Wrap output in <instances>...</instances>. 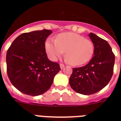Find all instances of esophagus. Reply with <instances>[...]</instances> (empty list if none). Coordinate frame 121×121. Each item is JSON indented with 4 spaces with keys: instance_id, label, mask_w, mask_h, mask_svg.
Masks as SVG:
<instances>
[{
    "instance_id": "34e87169",
    "label": "esophagus",
    "mask_w": 121,
    "mask_h": 121,
    "mask_svg": "<svg viewBox=\"0 0 121 121\" xmlns=\"http://www.w3.org/2000/svg\"><path fill=\"white\" fill-rule=\"evenodd\" d=\"M60 68H61V69H63V68L64 67V64H60Z\"/></svg>"
}]
</instances>
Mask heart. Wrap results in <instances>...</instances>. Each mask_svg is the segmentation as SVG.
<instances>
[{"label": "heart", "mask_w": 121, "mask_h": 121, "mask_svg": "<svg viewBox=\"0 0 121 121\" xmlns=\"http://www.w3.org/2000/svg\"><path fill=\"white\" fill-rule=\"evenodd\" d=\"M45 48L52 61L57 60L65 51V61L75 66L87 63L94 51L92 41L74 33L60 34L55 40L48 39L46 41Z\"/></svg>", "instance_id": "heart-1"}]
</instances>
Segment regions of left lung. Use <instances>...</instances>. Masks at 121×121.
<instances>
[{
  "instance_id": "left-lung-1",
  "label": "left lung",
  "mask_w": 121,
  "mask_h": 121,
  "mask_svg": "<svg viewBox=\"0 0 121 121\" xmlns=\"http://www.w3.org/2000/svg\"><path fill=\"white\" fill-rule=\"evenodd\" d=\"M94 47L93 57L85 66L74 68L69 79L71 87L81 94H93L105 87L113 75L115 56L106 40L88 35Z\"/></svg>"
}]
</instances>
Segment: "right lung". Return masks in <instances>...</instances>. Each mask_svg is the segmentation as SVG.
Segmentation results:
<instances>
[{"label":"right lung","mask_w":121,"mask_h":121,"mask_svg":"<svg viewBox=\"0 0 121 121\" xmlns=\"http://www.w3.org/2000/svg\"><path fill=\"white\" fill-rule=\"evenodd\" d=\"M52 30L25 33L18 36L6 54L7 73L13 86L24 94L37 96L48 91L60 65L48 60L45 41Z\"/></svg>","instance_id":"1"}]
</instances>
